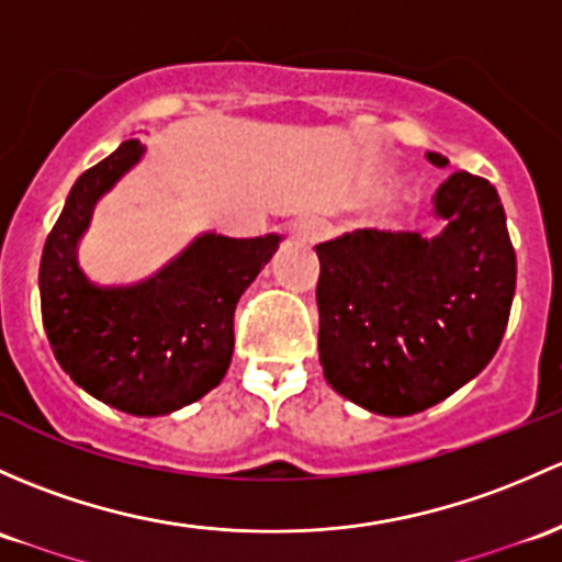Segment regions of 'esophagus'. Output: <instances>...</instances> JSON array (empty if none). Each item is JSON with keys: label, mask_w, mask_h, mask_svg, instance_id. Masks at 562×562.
Returning a JSON list of instances; mask_svg holds the SVG:
<instances>
[{"label": "esophagus", "mask_w": 562, "mask_h": 562, "mask_svg": "<svg viewBox=\"0 0 562 562\" xmlns=\"http://www.w3.org/2000/svg\"><path fill=\"white\" fill-rule=\"evenodd\" d=\"M323 221L317 215H299L296 221L291 223V234L301 236V239H315L321 234Z\"/></svg>", "instance_id": "34e87169"}]
</instances>
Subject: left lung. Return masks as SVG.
Returning <instances> with one entry per match:
<instances>
[{
	"label": "left lung",
	"instance_id": "8db88e82",
	"mask_svg": "<svg viewBox=\"0 0 562 562\" xmlns=\"http://www.w3.org/2000/svg\"><path fill=\"white\" fill-rule=\"evenodd\" d=\"M447 167V158L428 153ZM439 234L360 232L317 245L321 363L369 412L415 415L490 363L515 299L517 258L498 191L454 172L436 188Z\"/></svg>",
	"mask_w": 562,
	"mask_h": 562
}]
</instances>
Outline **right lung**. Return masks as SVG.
<instances>
[{
	"mask_svg": "<svg viewBox=\"0 0 562 562\" xmlns=\"http://www.w3.org/2000/svg\"><path fill=\"white\" fill-rule=\"evenodd\" d=\"M139 139L78 177L40 261V301L53 356L93 398L153 417L210 393L234 356V310L280 236L204 234L150 280L104 285L82 269L78 239L97 199L139 161Z\"/></svg>",
	"mask_w": 562,
	"mask_h": 562,
	"instance_id": "obj_1",
	"label": "right lung"
}]
</instances>
